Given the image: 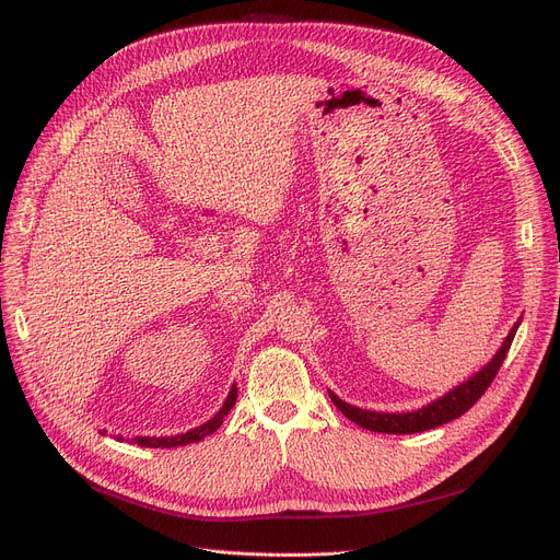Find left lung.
<instances>
[{"mask_svg": "<svg viewBox=\"0 0 560 560\" xmlns=\"http://www.w3.org/2000/svg\"><path fill=\"white\" fill-rule=\"evenodd\" d=\"M517 319L513 329L509 331V336L504 338L502 347L497 349V354L475 374L469 376L467 381H463L460 386L452 388L450 393H445L443 397L433 399L431 404L418 408V410H406V413H376V410H365V408H357L347 401H342L336 393L329 390L331 401L336 404V408H340V413L345 418H349L351 422H357L359 427L368 429V431H378V433H420V431H429L435 429L440 424H447L456 418H460L465 410L472 408L481 395L488 390V386L492 384L494 374L502 368L511 342L515 338V331L520 327Z\"/></svg>", "mask_w": 560, "mask_h": 560, "instance_id": "left-lung-1", "label": "left lung"}]
</instances>
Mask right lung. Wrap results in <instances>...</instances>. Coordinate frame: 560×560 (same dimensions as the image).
Segmentation results:
<instances>
[{"instance_id": "add662e5", "label": "right lung", "mask_w": 560, "mask_h": 560, "mask_svg": "<svg viewBox=\"0 0 560 560\" xmlns=\"http://www.w3.org/2000/svg\"><path fill=\"white\" fill-rule=\"evenodd\" d=\"M235 399H238V388H235V384H233L229 395H226V399H224V404H222V408L218 410V413L211 420H206L203 424H199V427H195V429H190L186 433H176V435H159V438L156 435H136V438H131V443H136L140 447H161V450L199 443V440H203L206 435H211L213 431L220 429L222 420L229 416V410L233 408ZM102 433H106V431H102ZM117 440H125V438L117 435Z\"/></svg>"}]
</instances>
